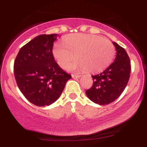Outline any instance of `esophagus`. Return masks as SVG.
Returning <instances> with one entry per match:
<instances>
[{
	"label": "esophagus",
	"instance_id": "obj_1",
	"mask_svg": "<svg viewBox=\"0 0 147 147\" xmlns=\"http://www.w3.org/2000/svg\"><path fill=\"white\" fill-rule=\"evenodd\" d=\"M81 77V75H72V78L74 79H77V78H79Z\"/></svg>",
	"mask_w": 147,
	"mask_h": 147
}]
</instances>
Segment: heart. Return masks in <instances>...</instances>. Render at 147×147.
<instances>
[{"instance_id":"heart-1","label":"heart","mask_w":147,"mask_h":147,"mask_svg":"<svg viewBox=\"0 0 147 147\" xmlns=\"http://www.w3.org/2000/svg\"><path fill=\"white\" fill-rule=\"evenodd\" d=\"M53 53L61 67L67 66L76 56L78 60L69 65L68 69L96 73L112 63L115 48L111 41L101 36L76 33L65 37L64 43L55 44Z\"/></svg>"}]
</instances>
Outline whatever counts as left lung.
I'll return each instance as SVG.
<instances>
[{"mask_svg":"<svg viewBox=\"0 0 147 147\" xmlns=\"http://www.w3.org/2000/svg\"><path fill=\"white\" fill-rule=\"evenodd\" d=\"M117 50L115 61L104 72L92 75L93 84L85 92L90 100L100 105H109L121 95L130 77L131 65L127 52L113 42Z\"/></svg>","mask_w":147,"mask_h":147,"instance_id":"obj_1","label":"left lung"}]
</instances>
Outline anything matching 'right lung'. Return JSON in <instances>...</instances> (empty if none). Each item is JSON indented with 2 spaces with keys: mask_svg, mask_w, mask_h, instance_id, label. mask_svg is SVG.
Listing matches in <instances>:
<instances>
[{
  "mask_svg": "<svg viewBox=\"0 0 147 147\" xmlns=\"http://www.w3.org/2000/svg\"><path fill=\"white\" fill-rule=\"evenodd\" d=\"M57 35L37 36L20 49L14 62L18 87L28 101L38 107L55 102L72 78L55 61L53 47Z\"/></svg>",
  "mask_w": 147,
  "mask_h": 147,
  "instance_id": "add662e5",
  "label": "right lung"
}]
</instances>
